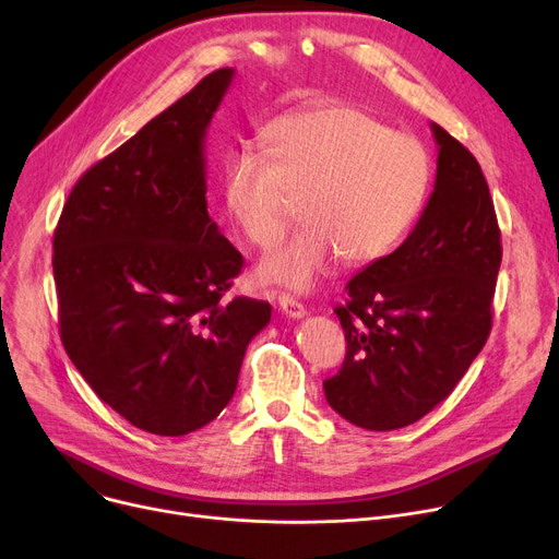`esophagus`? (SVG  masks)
Returning a JSON list of instances; mask_svg holds the SVG:
<instances>
[{"instance_id": "obj_1", "label": "esophagus", "mask_w": 559, "mask_h": 559, "mask_svg": "<svg viewBox=\"0 0 559 559\" xmlns=\"http://www.w3.org/2000/svg\"><path fill=\"white\" fill-rule=\"evenodd\" d=\"M278 306H281V310L287 314V317H292V319H301V317H306V306L301 304V301H297L295 297L292 295H281L278 297Z\"/></svg>"}]
</instances>
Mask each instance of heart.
I'll return each instance as SVG.
<instances>
[{
	"label": "heart",
	"instance_id": "obj_1",
	"mask_svg": "<svg viewBox=\"0 0 559 559\" xmlns=\"http://www.w3.org/2000/svg\"><path fill=\"white\" fill-rule=\"evenodd\" d=\"M264 152L233 146L222 160V201L245 238L274 249L299 201L301 228L258 264L264 283L310 289L337 260L348 267L388 255L415 224L430 186L419 140L371 115L324 104L278 117Z\"/></svg>",
	"mask_w": 559,
	"mask_h": 559
}]
</instances>
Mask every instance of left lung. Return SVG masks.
I'll return each mask as SVG.
<instances>
[{
    "mask_svg": "<svg viewBox=\"0 0 559 559\" xmlns=\"http://www.w3.org/2000/svg\"><path fill=\"white\" fill-rule=\"evenodd\" d=\"M435 190L405 242L346 283L335 308L342 369L324 380L329 405L365 430H396L442 403L491 331L503 247L474 154L430 124Z\"/></svg>",
    "mask_w": 559,
    "mask_h": 559,
    "instance_id": "8db88e82",
    "label": "left lung"
}]
</instances>
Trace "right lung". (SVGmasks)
<instances>
[{"label": "right lung", "instance_id": "add662e5", "mask_svg": "<svg viewBox=\"0 0 559 559\" xmlns=\"http://www.w3.org/2000/svg\"><path fill=\"white\" fill-rule=\"evenodd\" d=\"M233 74L203 76L87 169L53 230L70 360L117 415L163 437L222 413L272 317L267 301L224 297L245 260L205 201V131Z\"/></svg>", "mask_w": 559, "mask_h": 559}]
</instances>
